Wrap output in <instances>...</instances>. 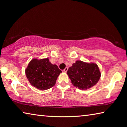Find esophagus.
<instances>
[{
  "label": "esophagus",
  "instance_id": "1",
  "mask_svg": "<svg viewBox=\"0 0 127 127\" xmlns=\"http://www.w3.org/2000/svg\"><path fill=\"white\" fill-rule=\"evenodd\" d=\"M67 70H68V68H67V67H66V68H64V72H66L67 71Z\"/></svg>",
  "mask_w": 127,
  "mask_h": 127
}]
</instances>
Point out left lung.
<instances>
[{"label":"left lung","mask_w":127,"mask_h":127,"mask_svg":"<svg viewBox=\"0 0 127 127\" xmlns=\"http://www.w3.org/2000/svg\"><path fill=\"white\" fill-rule=\"evenodd\" d=\"M72 85L80 90H87L98 82L101 72L97 64L77 61L67 72Z\"/></svg>","instance_id":"8db88e82"}]
</instances>
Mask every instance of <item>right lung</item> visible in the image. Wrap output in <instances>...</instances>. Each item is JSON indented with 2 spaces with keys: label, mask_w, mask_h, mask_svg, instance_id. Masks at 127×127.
I'll return each instance as SVG.
<instances>
[{
  "label": "right lung",
  "mask_w": 127,
  "mask_h": 127,
  "mask_svg": "<svg viewBox=\"0 0 127 127\" xmlns=\"http://www.w3.org/2000/svg\"><path fill=\"white\" fill-rule=\"evenodd\" d=\"M62 71L48 58L34 59L29 64L25 74L31 85L40 90H46L55 86Z\"/></svg>",
  "instance_id": "obj_1"
}]
</instances>
